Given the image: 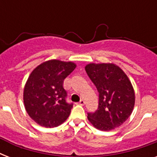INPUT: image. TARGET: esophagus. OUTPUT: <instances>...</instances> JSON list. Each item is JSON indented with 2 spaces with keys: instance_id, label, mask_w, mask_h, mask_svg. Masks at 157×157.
<instances>
[{
  "instance_id": "esophagus-1",
  "label": "esophagus",
  "mask_w": 157,
  "mask_h": 157,
  "mask_svg": "<svg viewBox=\"0 0 157 157\" xmlns=\"http://www.w3.org/2000/svg\"><path fill=\"white\" fill-rule=\"evenodd\" d=\"M79 104L81 105V106H83V105H85V103H86V102H85V100L84 99H81V101L79 102Z\"/></svg>"
}]
</instances>
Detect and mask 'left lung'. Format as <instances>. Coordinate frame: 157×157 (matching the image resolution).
Masks as SVG:
<instances>
[{
    "label": "left lung",
    "instance_id": "obj_1",
    "mask_svg": "<svg viewBox=\"0 0 157 157\" xmlns=\"http://www.w3.org/2000/svg\"><path fill=\"white\" fill-rule=\"evenodd\" d=\"M86 71L99 93L98 110L88 113L89 121L102 131L121 126L131 115L135 103L129 77L114 63H89Z\"/></svg>",
    "mask_w": 157,
    "mask_h": 157
}]
</instances>
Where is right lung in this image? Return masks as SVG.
I'll use <instances>...</instances> for the list:
<instances>
[{"mask_svg": "<svg viewBox=\"0 0 157 157\" xmlns=\"http://www.w3.org/2000/svg\"><path fill=\"white\" fill-rule=\"evenodd\" d=\"M76 67L73 62L51 59L38 65L28 76L23 90L24 107L40 126H59L69 117L72 103H67L63 81Z\"/></svg>", "mask_w": 157, "mask_h": 157, "instance_id": "1", "label": "right lung"}]
</instances>
